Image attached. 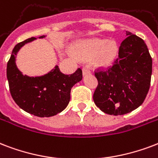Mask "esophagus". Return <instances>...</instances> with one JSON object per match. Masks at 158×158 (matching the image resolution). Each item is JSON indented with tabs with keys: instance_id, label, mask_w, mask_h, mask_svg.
Instances as JSON below:
<instances>
[{
	"instance_id": "esophagus-1",
	"label": "esophagus",
	"mask_w": 158,
	"mask_h": 158,
	"mask_svg": "<svg viewBox=\"0 0 158 158\" xmlns=\"http://www.w3.org/2000/svg\"><path fill=\"white\" fill-rule=\"evenodd\" d=\"M82 71H83V75H86V74H89L91 72H90V69L88 67H84L83 68V69H82Z\"/></svg>"
}]
</instances>
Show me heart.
Masks as SVG:
<instances>
[{
	"label": "heart",
	"mask_w": 158,
	"mask_h": 158,
	"mask_svg": "<svg viewBox=\"0 0 158 158\" xmlns=\"http://www.w3.org/2000/svg\"><path fill=\"white\" fill-rule=\"evenodd\" d=\"M118 52L115 40L100 38L84 40L78 42L74 48V55L81 60L94 59L95 63L107 66L114 61Z\"/></svg>",
	"instance_id": "1"
}]
</instances>
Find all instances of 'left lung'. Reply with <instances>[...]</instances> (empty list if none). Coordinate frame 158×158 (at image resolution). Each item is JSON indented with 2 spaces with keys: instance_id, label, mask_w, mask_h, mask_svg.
I'll list each match as a JSON object with an SVG mask.
<instances>
[{
  "instance_id": "obj_1",
  "label": "left lung",
  "mask_w": 158,
  "mask_h": 158,
  "mask_svg": "<svg viewBox=\"0 0 158 158\" xmlns=\"http://www.w3.org/2000/svg\"><path fill=\"white\" fill-rule=\"evenodd\" d=\"M126 35L114 65L95 72L98 84L93 97L94 103L103 113L115 116L138 108L151 84L152 60L147 44L129 31Z\"/></svg>"
}]
</instances>
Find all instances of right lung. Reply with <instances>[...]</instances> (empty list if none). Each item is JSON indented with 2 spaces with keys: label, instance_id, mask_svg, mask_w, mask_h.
I'll return each instance as SVG.
<instances>
[{
  "label": "right lung",
  "instance_id": "obj_1",
  "mask_svg": "<svg viewBox=\"0 0 158 158\" xmlns=\"http://www.w3.org/2000/svg\"><path fill=\"white\" fill-rule=\"evenodd\" d=\"M44 37L42 35L39 39ZM35 40L36 38L31 37L14 47L7 63L6 76L10 94L21 109L35 116L49 118L61 113L68 106L71 89L81 81L82 70L78 69L74 74L67 75L55 65L41 76L24 75L18 69L15 58L21 47Z\"/></svg>",
  "mask_w": 158,
  "mask_h": 158
}]
</instances>
